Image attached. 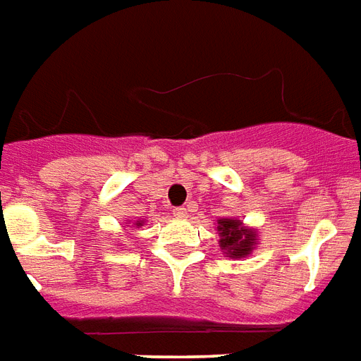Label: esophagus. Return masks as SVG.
Returning a JSON list of instances; mask_svg holds the SVG:
<instances>
[{"instance_id": "1", "label": "esophagus", "mask_w": 361, "mask_h": 361, "mask_svg": "<svg viewBox=\"0 0 361 361\" xmlns=\"http://www.w3.org/2000/svg\"><path fill=\"white\" fill-rule=\"evenodd\" d=\"M188 215H190V213H188L186 207H177V209L173 211V216H175V219H188Z\"/></svg>"}]
</instances>
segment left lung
Wrapping results in <instances>:
<instances>
[{
    "label": "left lung",
    "instance_id": "1",
    "mask_svg": "<svg viewBox=\"0 0 361 361\" xmlns=\"http://www.w3.org/2000/svg\"><path fill=\"white\" fill-rule=\"evenodd\" d=\"M219 245L232 259H243L257 247V228L245 226L240 219H219Z\"/></svg>",
    "mask_w": 361,
    "mask_h": 361
}]
</instances>
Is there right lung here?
<instances>
[{
	"label": "right lung",
	"mask_w": 361,
	"mask_h": 361,
	"mask_svg": "<svg viewBox=\"0 0 361 361\" xmlns=\"http://www.w3.org/2000/svg\"><path fill=\"white\" fill-rule=\"evenodd\" d=\"M129 222H131V221H129ZM129 222H127V224H129ZM133 224H135V226L139 228V226H142V224H145V221H135V222H133Z\"/></svg>",
	"instance_id": "1"
}]
</instances>
